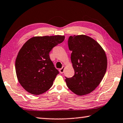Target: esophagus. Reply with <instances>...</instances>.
I'll use <instances>...</instances> for the list:
<instances>
[{
	"label": "esophagus",
	"instance_id": "1",
	"mask_svg": "<svg viewBox=\"0 0 123 123\" xmlns=\"http://www.w3.org/2000/svg\"><path fill=\"white\" fill-rule=\"evenodd\" d=\"M65 66H63L62 67V68H61L59 69V72H60V73H61V74H62L64 73V70H65Z\"/></svg>",
	"mask_w": 123,
	"mask_h": 123
}]
</instances>
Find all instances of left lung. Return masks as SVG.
<instances>
[{"label": "left lung", "mask_w": 123, "mask_h": 123, "mask_svg": "<svg viewBox=\"0 0 123 123\" xmlns=\"http://www.w3.org/2000/svg\"><path fill=\"white\" fill-rule=\"evenodd\" d=\"M68 47L74 75L66 77L67 87L77 96L89 94L97 88L106 73L107 58L100 44L86 35L70 36Z\"/></svg>", "instance_id": "8db88e82"}]
</instances>
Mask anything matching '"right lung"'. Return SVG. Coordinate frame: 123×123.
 Returning a JSON list of instances; mask_svg holds the SVG:
<instances>
[{
  "mask_svg": "<svg viewBox=\"0 0 123 123\" xmlns=\"http://www.w3.org/2000/svg\"><path fill=\"white\" fill-rule=\"evenodd\" d=\"M65 36H37L29 39L19 50L15 61L17 80L27 92L39 95L52 86L59 72L49 57L53 48L64 40Z\"/></svg>",
  "mask_w": 123,
  "mask_h": 123,
  "instance_id": "1",
  "label": "right lung"
}]
</instances>
